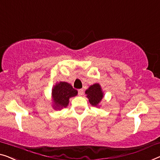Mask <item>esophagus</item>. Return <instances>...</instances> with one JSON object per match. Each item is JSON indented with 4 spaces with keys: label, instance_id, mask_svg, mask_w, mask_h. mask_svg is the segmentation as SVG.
<instances>
[{
    "label": "esophagus",
    "instance_id": "esophagus-1",
    "mask_svg": "<svg viewBox=\"0 0 160 160\" xmlns=\"http://www.w3.org/2000/svg\"><path fill=\"white\" fill-rule=\"evenodd\" d=\"M83 94H84V90H83V89H79L78 90V95H82Z\"/></svg>",
    "mask_w": 160,
    "mask_h": 160
}]
</instances>
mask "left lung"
<instances>
[{
	"label": "left lung",
	"instance_id": "1",
	"mask_svg": "<svg viewBox=\"0 0 160 160\" xmlns=\"http://www.w3.org/2000/svg\"><path fill=\"white\" fill-rule=\"evenodd\" d=\"M85 93L87 95V98L89 99L90 104L94 106H98L103 97L101 88L98 83L91 85L88 90H86Z\"/></svg>",
	"mask_w": 160,
	"mask_h": 160
}]
</instances>
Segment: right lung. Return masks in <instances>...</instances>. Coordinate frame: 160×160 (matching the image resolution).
<instances>
[{
    "instance_id": "obj_1",
    "label": "right lung",
    "mask_w": 160,
    "mask_h": 160,
    "mask_svg": "<svg viewBox=\"0 0 160 160\" xmlns=\"http://www.w3.org/2000/svg\"><path fill=\"white\" fill-rule=\"evenodd\" d=\"M77 90L66 82H60L52 89V98L54 102V108L60 109L66 107L69 103L71 97L77 95Z\"/></svg>"
}]
</instances>
